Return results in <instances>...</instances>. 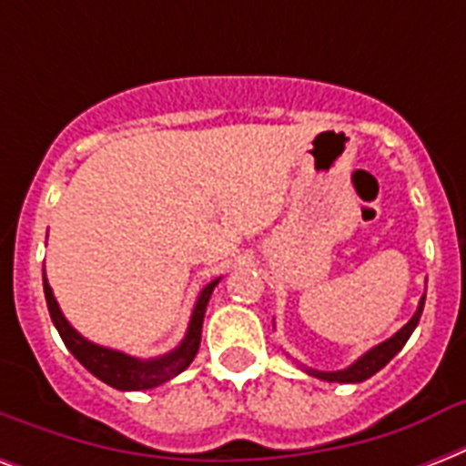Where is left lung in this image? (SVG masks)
Masks as SVG:
<instances>
[{
	"mask_svg": "<svg viewBox=\"0 0 466 466\" xmlns=\"http://www.w3.org/2000/svg\"><path fill=\"white\" fill-rule=\"evenodd\" d=\"M423 305H426V295L420 298L419 309H416V314L411 317V321H409V324H406L401 331L394 333L390 340H384V343L375 346L372 350H368V353L362 355L358 362H353L350 368L339 370V372H319V370H307V372L314 377H319V380H326V382H362V380H368V377H372L375 372H380V370H382L384 365H387V362H390L391 358H394V355L401 350V348H404V343L413 333L416 324H419Z\"/></svg>",
	"mask_w": 466,
	"mask_h": 466,
	"instance_id": "8db88e82",
	"label": "left lung"
}]
</instances>
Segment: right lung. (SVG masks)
<instances>
[{"label": "right lung", "instance_id": "right-lung-1", "mask_svg": "<svg viewBox=\"0 0 466 466\" xmlns=\"http://www.w3.org/2000/svg\"><path fill=\"white\" fill-rule=\"evenodd\" d=\"M215 285H218V280H212L208 288H203L196 302V309H193V317H190L188 333H186V339H183V343L176 348L174 353L157 358V360H137V358H130V355L111 350V348H101L96 343H89L86 339H82L67 324V319L62 317L60 307H57L53 298V290H50V285L46 280V270H43V290H46L47 311H50L55 329L60 331L62 340H65V346L69 348V353L75 355L76 360L82 362L91 375L120 391L152 390V387L168 382L171 377H176L178 372L188 368L193 358H196L198 346H200L205 307H208V299H210Z\"/></svg>", "mask_w": 466, "mask_h": 466}]
</instances>
